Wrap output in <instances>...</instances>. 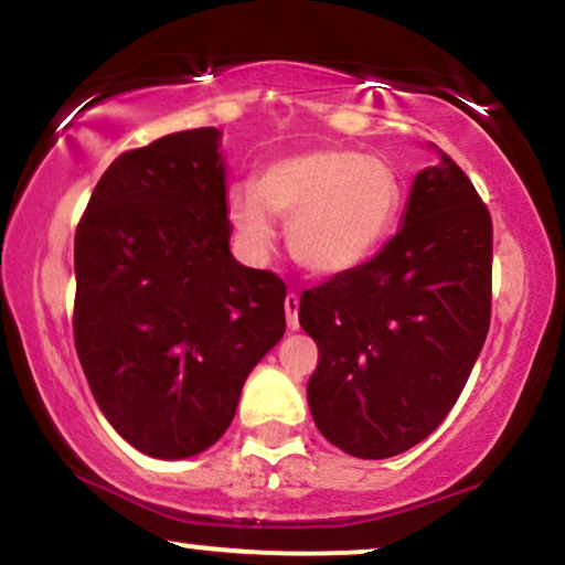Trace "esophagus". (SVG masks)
Here are the masks:
<instances>
[{"label":"esophagus","mask_w":565,"mask_h":565,"mask_svg":"<svg viewBox=\"0 0 565 565\" xmlns=\"http://www.w3.org/2000/svg\"><path fill=\"white\" fill-rule=\"evenodd\" d=\"M297 308H300V297L295 295V291H289L287 300H284V310H287V327L291 332H297L300 329V321H297Z\"/></svg>","instance_id":"34e87169"}]
</instances>
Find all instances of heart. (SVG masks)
Wrapping results in <instances>:
<instances>
[{"mask_svg": "<svg viewBox=\"0 0 565 565\" xmlns=\"http://www.w3.org/2000/svg\"><path fill=\"white\" fill-rule=\"evenodd\" d=\"M398 204V180L385 161L316 148L268 164L255 188H233L228 217L249 260H265L274 249L269 215L289 220L291 260L310 276L337 278L374 255Z\"/></svg>", "mask_w": 565, "mask_h": 565, "instance_id": "b5f03b06", "label": "heart"}]
</instances>
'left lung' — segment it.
Returning <instances> with one entry per match:
<instances>
[{
  "mask_svg": "<svg viewBox=\"0 0 565 565\" xmlns=\"http://www.w3.org/2000/svg\"><path fill=\"white\" fill-rule=\"evenodd\" d=\"M489 319V210L440 151L414 178L391 242L300 297V327L321 353L308 380L321 436L361 459L417 446L457 404Z\"/></svg>",
  "mask_w": 565,
  "mask_h": 565,
  "instance_id": "left-lung-1",
  "label": "left lung"
}]
</instances>
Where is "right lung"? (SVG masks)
I'll return each mask as SVG.
<instances>
[{
	"label": "right lung",
	"mask_w": 565,
	"mask_h": 565,
	"mask_svg": "<svg viewBox=\"0 0 565 565\" xmlns=\"http://www.w3.org/2000/svg\"><path fill=\"white\" fill-rule=\"evenodd\" d=\"M223 132L121 153L74 238V340L97 406L129 446L185 459L228 430L284 337L287 287L231 255Z\"/></svg>",
	"instance_id": "obj_1"
}]
</instances>
